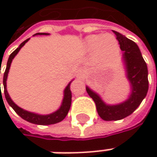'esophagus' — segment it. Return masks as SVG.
Here are the masks:
<instances>
[{
    "mask_svg": "<svg viewBox=\"0 0 157 157\" xmlns=\"http://www.w3.org/2000/svg\"><path fill=\"white\" fill-rule=\"evenodd\" d=\"M85 75V71L82 69V68H78L77 71V78H82Z\"/></svg>",
    "mask_w": 157,
    "mask_h": 157,
    "instance_id": "esophagus-1",
    "label": "esophagus"
}]
</instances>
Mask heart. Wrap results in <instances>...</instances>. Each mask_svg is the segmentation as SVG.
<instances>
[{
    "label": "heart",
    "instance_id": "heart-1",
    "mask_svg": "<svg viewBox=\"0 0 157 157\" xmlns=\"http://www.w3.org/2000/svg\"><path fill=\"white\" fill-rule=\"evenodd\" d=\"M84 47L86 52H93L100 62L114 57L119 52V44L113 35H90L86 37Z\"/></svg>",
    "mask_w": 157,
    "mask_h": 157
}]
</instances>
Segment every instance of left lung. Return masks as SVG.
I'll use <instances>...</instances> for the list:
<instances>
[{
  "label": "left lung",
  "mask_w": 157,
  "mask_h": 157,
  "mask_svg": "<svg viewBox=\"0 0 157 157\" xmlns=\"http://www.w3.org/2000/svg\"><path fill=\"white\" fill-rule=\"evenodd\" d=\"M122 52V64L129 83L130 93L126 100L117 104L105 103L100 95L86 86V92L94 100L100 117L104 121H120L128 117L141 105L148 90V67L138 45L125 36L113 31Z\"/></svg>",
  "instance_id": "left-lung-1"
}]
</instances>
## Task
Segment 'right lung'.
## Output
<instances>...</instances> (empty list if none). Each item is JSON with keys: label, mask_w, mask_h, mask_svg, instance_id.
<instances>
[{"label": "right lung", "mask_w": 157, "mask_h": 157, "mask_svg": "<svg viewBox=\"0 0 157 157\" xmlns=\"http://www.w3.org/2000/svg\"><path fill=\"white\" fill-rule=\"evenodd\" d=\"M42 35L48 36L50 34L36 33L35 34L34 36H42ZM30 38H29V39L25 40L24 42H22L21 44L19 45V47L15 51L12 52L10 54V56H9L8 63H7V67H6L5 72H4V76H3V86H4L5 98H6L7 101H8L9 105L15 110V112L21 118H22L23 120L27 121L30 122V123L36 124V125H52V124L58 123V122L62 121L63 119L66 117V115H67V113H68V112L70 110L71 104V89H70V86H71V83L73 81L74 79L71 80L69 82V84L66 86V87L64 88L63 100H62V102H61V105L59 106V108L57 109L55 112L52 113H49V114H40V113H37L27 111V110L21 108L19 105H16L15 102L12 100V99L9 96V93H8V90H7V79H8V75H9L11 63H12V61L15 58V56L17 55V53L19 52V51L21 50V48L24 46V44Z\"/></svg>", "instance_id": "add662e5"}]
</instances>
